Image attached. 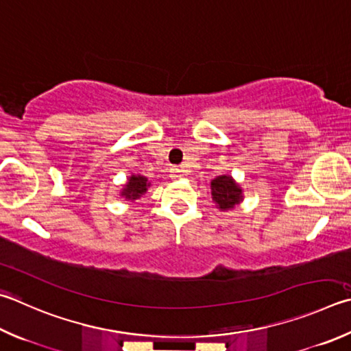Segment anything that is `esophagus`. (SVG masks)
I'll return each instance as SVG.
<instances>
[{
  "label": "esophagus",
  "instance_id": "1",
  "mask_svg": "<svg viewBox=\"0 0 351 351\" xmlns=\"http://www.w3.org/2000/svg\"><path fill=\"white\" fill-rule=\"evenodd\" d=\"M184 175H186V170H184L182 167L173 169V178H181V176H184Z\"/></svg>",
  "mask_w": 351,
  "mask_h": 351
}]
</instances>
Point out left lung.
<instances>
[{
    "instance_id": "left-lung-1",
    "label": "left lung",
    "mask_w": 351,
    "mask_h": 351,
    "mask_svg": "<svg viewBox=\"0 0 351 351\" xmlns=\"http://www.w3.org/2000/svg\"><path fill=\"white\" fill-rule=\"evenodd\" d=\"M212 199L221 212H228L244 201V190L232 175H219L210 182Z\"/></svg>"
}]
</instances>
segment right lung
Segmentation results:
<instances>
[{
    "mask_svg": "<svg viewBox=\"0 0 351 351\" xmlns=\"http://www.w3.org/2000/svg\"><path fill=\"white\" fill-rule=\"evenodd\" d=\"M150 187H152V182L149 181V178L132 173L129 178H127L123 189H121L119 196L124 197V199L129 202H135L143 195L147 193V190Z\"/></svg>",
    "mask_w": 351,
    "mask_h": 351,
    "instance_id": "1",
    "label": "right lung"
}]
</instances>
